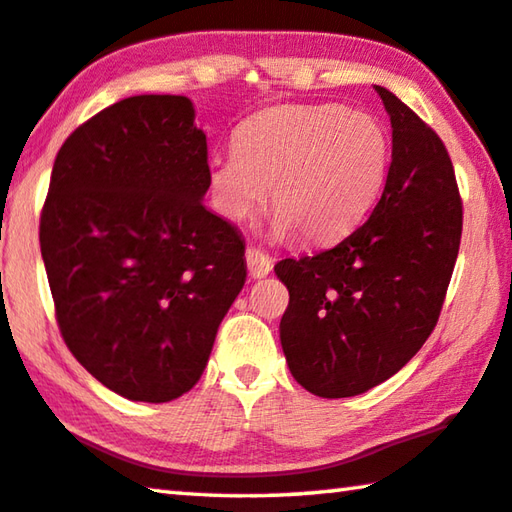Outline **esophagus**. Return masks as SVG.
Returning <instances> with one entry per match:
<instances>
[{"instance_id": "esophagus-1", "label": "esophagus", "mask_w": 512, "mask_h": 512, "mask_svg": "<svg viewBox=\"0 0 512 512\" xmlns=\"http://www.w3.org/2000/svg\"><path fill=\"white\" fill-rule=\"evenodd\" d=\"M246 264H248V273L253 275V278H266L273 269L271 257L266 255L262 248H255V246H248Z\"/></svg>"}]
</instances>
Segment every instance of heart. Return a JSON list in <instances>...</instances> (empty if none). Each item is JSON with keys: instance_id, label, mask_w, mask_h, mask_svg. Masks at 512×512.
Segmentation results:
<instances>
[{"instance_id": "obj_1", "label": "heart", "mask_w": 512, "mask_h": 512, "mask_svg": "<svg viewBox=\"0 0 512 512\" xmlns=\"http://www.w3.org/2000/svg\"><path fill=\"white\" fill-rule=\"evenodd\" d=\"M392 145L367 111L339 104H291L241 125L234 150L209 168L216 205L241 221L271 189L275 232L307 243L330 241L358 225L385 189Z\"/></svg>"}]
</instances>
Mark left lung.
<instances>
[{
    "mask_svg": "<svg viewBox=\"0 0 512 512\" xmlns=\"http://www.w3.org/2000/svg\"><path fill=\"white\" fill-rule=\"evenodd\" d=\"M392 123V164L371 216L312 257L282 259L289 289L282 351L307 392L344 399L403 369L440 319L462 234V200L444 143L376 86Z\"/></svg>",
    "mask_w": 512,
    "mask_h": 512,
    "instance_id": "8db88e82",
    "label": "left lung"
}]
</instances>
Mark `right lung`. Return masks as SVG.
Listing matches in <instances>:
<instances>
[{"label":"right lung","instance_id":"1","mask_svg":"<svg viewBox=\"0 0 512 512\" xmlns=\"http://www.w3.org/2000/svg\"><path fill=\"white\" fill-rule=\"evenodd\" d=\"M207 136L184 95H134L72 132L54 159L40 253L77 362L129 401L198 383L246 282L241 234L202 205Z\"/></svg>","mask_w":512,"mask_h":512}]
</instances>
